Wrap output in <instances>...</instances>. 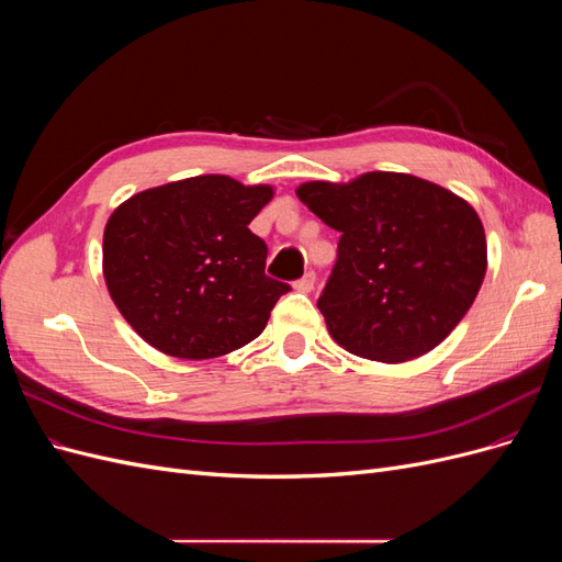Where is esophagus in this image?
Wrapping results in <instances>:
<instances>
[{
    "label": "esophagus",
    "mask_w": 562,
    "mask_h": 562,
    "mask_svg": "<svg viewBox=\"0 0 562 562\" xmlns=\"http://www.w3.org/2000/svg\"><path fill=\"white\" fill-rule=\"evenodd\" d=\"M314 285H316V274H314V271H307V274H304L300 281H295V291L297 293H312Z\"/></svg>",
    "instance_id": "obj_1"
}]
</instances>
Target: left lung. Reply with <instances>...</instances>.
Masks as SVG:
<instances>
[{
  "label": "left lung",
  "instance_id": "8db88e82",
  "mask_svg": "<svg viewBox=\"0 0 562 562\" xmlns=\"http://www.w3.org/2000/svg\"><path fill=\"white\" fill-rule=\"evenodd\" d=\"M295 194L337 229V262L318 297L330 337L382 363L413 361L464 318L487 269L469 201L407 173L312 180Z\"/></svg>",
  "mask_w": 562,
  "mask_h": 562
}]
</instances>
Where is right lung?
Returning <instances> with one entry per match:
<instances>
[{"mask_svg":"<svg viewBox=\"0 0 562 562\" xmlns=\"http://www.w3.org/2000/svg\"><path fill=\"white\" fill-rule=\"evenodd\" d=\"M271 184L196 176L119 203L103 234V277L147 345L215 359L252 342L291 285L265 274L267 244L248 225Z\"/></svg>","mask_w":562,"mask_h":562,"instance_id":"right-lung-1","label":"right lung"}]
</instances>
